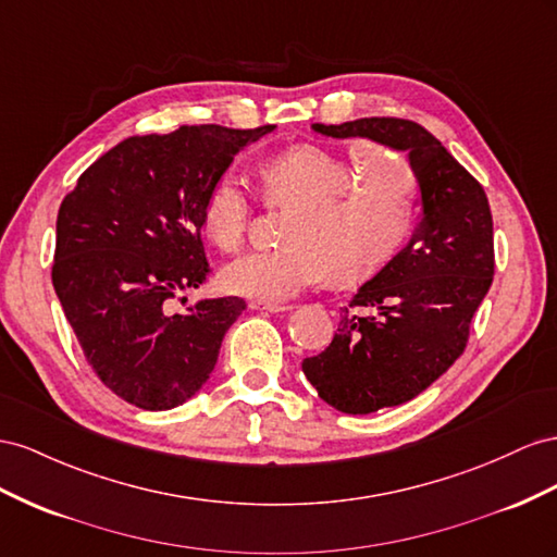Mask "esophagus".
<instances>
[{
	"instance_id": "esophagus-1",
	"label": "esophagus",
	"mask_w": 557,
	"mask_h": 557,
	"mask_svg": "<svg viewBox=\"0 0 557 557\" xmlns=\"http://www.w3.org/2000/svg\"><path fill=\"white\" fill-rule=\"evenodd\" d=\"M249 308H251V310H259V312H284V310H289V306H284V304H268V300H251Z\"/></svg>"
}]
</instances>
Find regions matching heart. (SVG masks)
I'll return each instance as SVG.
<instances>
[{"mask_svg": "<svg viewBox=\"0 0 557 557\" xmlns=\"http://www.w3.org/2000/svg\"><path fill=\"white\" fill-rule=\"evenodd\" d=\"M265 194L296 205L287 247L257 249L221 270L224 289L280 304L320 284L373 273L412 228L416 182L401 158L355 145L347 151L298 147L263 168ZM247 184L226 172L202 202V231L224 251L243 245L249 224Z\"/></svg>", "mask_w": 557, "mask_h": 557, "instance_id": "heart-1", "label": "heart"}]
</instances>
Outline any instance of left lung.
Here are the masks:
<instances>
[{
  "label": "left lung",
  "mask_w": 557,
  "mask_h": 557,
  "mask_svg": "<svg viewBox=\"0 0 557 557\" xmlns=\"http://www.w3.org/2000/svg\"><path fill=\"white\" fill-rule=\"evenodd\" d=\"M312 131L404 151L418 188L406 245L349 298L324 352L300 363L322 401L369 416L416 399L465 352L495 275L492 214L483 186L418 123L357 119Z\"/></svg>",
  "instance_id": "left-lung-1"
}]
</instances>
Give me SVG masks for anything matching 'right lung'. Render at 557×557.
I'll return each instance as SVG.
<instances>
[{
    "instance_id": "add662e5",
    "label": "right lung",
    "mask_w": 557,
    "mask_h": 557,
    "mask_svg": "<svg viewBox=\"0 0 557 557\" xmlns=\"http://www.w3.org/2000/svg\"><path fill=\"white\" fill-rule=\"evenodd\" d=\"M273 131L182 125L128 137L62 200L53 287L92 371L123 401L170 410L210 380L245 300L200 298L177 312L174 298L212 273L200 240L210 188Z\"/></svg>"
}]
</instances>
